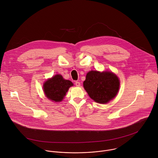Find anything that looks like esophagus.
<instances>
[{
    "label": "esophagus",
    "instance_id": "1",
    "mask_svg": "<svg viewBox=\"0 0 158 158\" xmlns=\"http://www.w3.org/2000/svg\"><path fill=\"white\" fill-rule=\"evenodd\" d=\"M75 84H76V85L77 86V87L80 86V85H81V84H80V82H79V81H76V82H75Z\"/></svg>",
    "mask_w": 158,
    "mask_h": 158
}]
</instances>
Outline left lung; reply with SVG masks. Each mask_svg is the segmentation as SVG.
<instances>
[{
  "instance_id": "obj_1",
  "label": "left lung",
  "mask_w": 158,
  "mask_h": 158,
  "mask_svg": "<svg viewBox=\"0 0 158 158\" xmlns=\"http://www.w3.org/2000/svg\"><path fill=\"white\" fill-rule=\"evenodd\" d=\"M118 77L111 72L89 71L83 85L89 96L94 101L106 104L117 94L119 88Z\"/></svg>"
}]
</instances>
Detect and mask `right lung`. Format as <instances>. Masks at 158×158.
Instances as JSON below:
<instances>
[{"mask_svg": "<svg viewBox=\"0 0 158 158\" xmlns=\"http://www.w3.org/2000/svg\"><path fill=\"white\" fill-rule=\"evenodd\" d=\"M73 84L69 80H65L60 74H57L48 79L44 85V91L47 98L54 102L61 101Z\"/></svg>", "mask_w": 158, "mask_h": 158, "instance_id": "obj_1", "label": "right lung"}]
</instances>
